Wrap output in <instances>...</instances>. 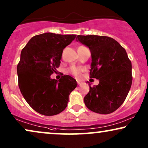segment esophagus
I'll return each instance as SVG.
<instances>
[{
  "instance_id": "1",
  "label": "esophagus",
  "mask_w": 148,
  "mask_h": 148,
  "mask_svg": "<svg viewBox=\"0 0 148 148\" xmlns=\"http://www.w3.org/2000/svg\"><path fill=\"white\" fill-rule=\"evenodd\" d=\"M76 81H77V83H78V84H80V82H81L80 81V80H76Z\"/></svg>"
}]
</instances>
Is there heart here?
Here are the masks:
<instances>
[{
    "instance_id": "obj_1",
    "label": "heart",
    "mask_w": 148,
    "mask_h": 148,
    "mask_svg": "<svg viewBox=\"0 0 148 148\" xmlns=\"http://www.w3.org/2000/svg\"><path fill=\"white\" fill-rule=\"evenodd\" d=\"M82 70L81 68H77V67H75V66H72L70 68V72L72 74H74V76H79L80 74V72H81Z\"/></svg>"
}]
</instances>
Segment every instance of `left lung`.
Returning a JSON list of instances; mask_svg holds the SVG:
<instances>
[{"instance_id":"8db88e82","label":"left lung","mask_w":148,"mask_h":148,"mask_svg":"<svg viewBox=\"0 0 148 148\" xmlns=\"http://www.w3.org/2000/svg\"><path fill=\"white\" fill-rule=\"evenodd\" d=\"M76 40L91 53L90 77L99 80L84 97L91 111L108 114L116 110L127 97L132 84V65L125 49L108 36L78 35Z\"/></svg>"}]
</instances>
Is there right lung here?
I'll return each mask as SVG.
<instances>
[{
  "label": "right lung",
  "mask_w": 148,
  "mask_h": 148,
  "mask_svg": "<svg viewBox=\"0 0 148 148\" xmlns=\"http://www.w3.org/2000/svg\"><path fill=\"white\" fill-rule=\"evenodd\" d=\"M76 36L44 33L33 36L21 50L17 68L19 87L27 103L39 114L53 116L64 111L77 86L69 75L58 80L51 78L60 66L63 50Z\"/></svg>",
  "instance_id": "right-lung-1"
}]
</instances>
